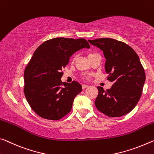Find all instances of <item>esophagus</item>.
<instances>
[{
    "label": "esophagus",
    "instance_id": "esophagus-1",
    "mask_svg": "<svg viewBox=\"0 0 154 154\" xmlns=\"http://www.w3.org/2000/svg\"><path fill=\"white\" fill-rule=\"evenodd\" d=\"M88 85H86V84H83L82 85V88L83 89L86 88H88Z\"/></svg>",
    "mask_w": 154,
    "mask_h": 154
}]
</instances>
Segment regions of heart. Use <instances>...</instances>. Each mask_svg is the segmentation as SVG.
Listing matches in <instances>:
<instances>
[{
    "label": "heart",
    "mask_w": 154,
    "mask_h": 154,
    "mask_svg": "<svg viewBox=\"0 0 154 154\" xmlns=\"http://www.w3.org/2000/svg\"><path fill=\"white\" fill-rule=\"evenodd\" d=\"M95 53H88V59L89 58H90L92 57V55H94ZM74 60H75V58H74ZM87 78H88V77H87Z\"/></svg>",
    "instance_id": "obj_1"
}]
</instances>
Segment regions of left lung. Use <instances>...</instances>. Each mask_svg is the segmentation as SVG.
<instances>
[{
	"instance_id": "obj_1",
	"label": "left lung",
	"mask_w": 154,
	"mask_h": 154,
	"mask_svg": "<svg viewBox=\"0 0 154 154\" xmlns=\"http://www.w3.org/2000/svg\"><path fill=\"white\" fill-rule=\"evenodd\" d=\"M103 52L108 80L113 83L105 90L97 87L94 104L99 111L109 117H119L135 108L142 94L145 72L138 55L130 46L112 38L88 40Z\"/></svg>"
}]
</instances>
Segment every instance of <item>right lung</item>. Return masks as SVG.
<instances>
[{
	"label": "right lung",
	"instance_id": "right-lung-1",
	"mask_svg": "<svg viewBox=\"0 0 154 154\" xmlns=\"http://www.w3.org/2000/svg\"><path fill=\"white\" fill-rule=\"evenodd\" d=\"M84 38H56L45 41L33 53L24 70V92L31 109L42 118L56 121L69 113L82 90L76 81L63 83L62 68L82 48H90Z\"/></svg>",
	"mask_w": 154,
	"mask_h": 154
}]
</instances>
